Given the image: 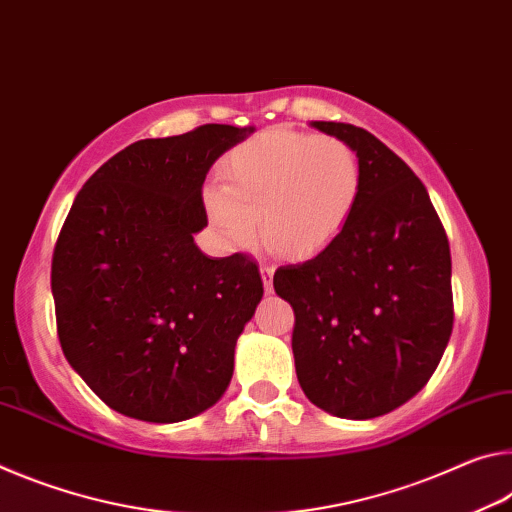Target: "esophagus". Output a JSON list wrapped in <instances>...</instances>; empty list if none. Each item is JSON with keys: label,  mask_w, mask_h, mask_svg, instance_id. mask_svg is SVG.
Listing matches in <instances>:
<instances>
[{"label": "esophagus", "mask_w": 512, "mask_h": 512, "mask_svg": "<svg viewBox=\"0 0 512 512\" xmlns=\"http://www.w3.org/2000/svg\"><path fill=\"white\" fill-rule=\"evenodd\" d=\"M261 276H263V286H265V292H272L274 265H267V263H263V265H261Z\"/></svg>", "instance_id": "34e87169"}]
</instances>
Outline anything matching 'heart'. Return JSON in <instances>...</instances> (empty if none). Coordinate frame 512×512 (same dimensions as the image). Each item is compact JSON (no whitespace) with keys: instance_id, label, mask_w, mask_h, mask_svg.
<instances>
[{"instance_id":"obj_1","label":"heart","mask_w":512,"mask_h":512,"mask_svg":"<svg viewBox=\"0 0 512 512\" xmlns=\"http://www.w3.org/2000/svg\"><path fill=\"white\" fill-rule=\"evenodd\" d=\"M222 186L204 192L215 229L249 247L261 217L265 245L290 258L313 256L347 229L363 197L360 154L340 138L267 129L224 156Z\"/></svg>"}]
</instances>
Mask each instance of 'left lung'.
Returning <instances> with one entry per match:
<instances>
[{
	"mask_svg": "<svg viewBox=\"0 0 512 512\" xmlns=\"http://www.w3.org/2000/svg\"><path fill=\"white\" fill-rule=\"evenodd\" d=\"M313 127L360 154L363 197L329 247L276 270L274 290L295 311L304 395L335 417L372 420L415 397L445 354L449 240L424 183L379 138L345 122Z\"/></svg>",
	"mask_w": 512,
	"mask_h": 512,
	"instance_id": "1",
	"label": "left lung"
}]
</instances>
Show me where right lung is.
<instances>
[{"mask_svg": "<svg viewBox=\"0 0 512 512\" xmlns=\"http://www.w3.org/2000/svg\"><path fill=\"white\" fill-rule=\"evenodd\" d=\"M254 127L138 140L83 183L52 256L56 331L90 390L142 422L190 420L224 395L263 297L249 254L208 258L201 183Z\"/></svg>", "mask_w": 512, "mask_h": 512, "instance_id": "right-lung-1", "label": "right lung"}]
</instances>
